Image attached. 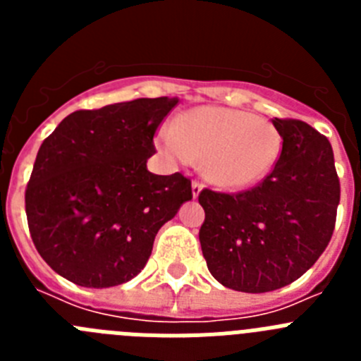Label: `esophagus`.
<instances>
[{
  "instance_id": "34e87169",
  "label": "esophagus",
  "mask_w": 361,
  "mask_h": 361,
  "mask_svg": "<svg viewBox=\"0 0 361 361\" xmlns=\"http://www.w3.org/2000/svg\"><path fill=\"white\" fill-rule=\"evenodd\" d=\"M202 188H204L202 183H199V180H193V184H191V193H193V199H197V197L200 195Z\"/></svg>"
}]
</instances>
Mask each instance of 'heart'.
Here are the masks:
<instances>
[{"mask_svg": "<svg viewBox=\"0 0 361 361\" xmlns=\"http://www.w3.org/2000/svg\"><path fill=\"white\" fill-rule=\"evenodd\" d=\"M157 145L170 159L188 164L202 157V173L222 190H245L262 183L282 152V137L267 121L231 108L199 106L171 128L161 130Z\"/></svg>", "mask_w": 361, "mask_h": 361, "instance_id": "obj_1", "label": "heart"}]
</instances>
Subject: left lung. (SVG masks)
Returning a JSON list of instances; mask_svg holds the SVG:
<instances>
[{
  "label": "left lung",
  "mask_w": 361,
  "mask_h": 361,
  "mask_svg": "<svg viewBox=\"0 0 361 361\" xmlns=\"http://www.w3.org/2000/svg\"><path fill=\"white\" fill-rule=\"evenodd\" d=\"M282 152L258 186L240 193L202 190L199 240L224 288L267 293L304 275L334 231L340 180L327 137L304 121L273 119Z\"/></svg>",
  "instance_id": "1"
}]
</instances>
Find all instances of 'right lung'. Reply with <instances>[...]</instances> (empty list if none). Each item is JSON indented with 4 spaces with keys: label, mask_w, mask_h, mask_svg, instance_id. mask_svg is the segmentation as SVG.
I'll use <instances>...</instances> for the list:
<instances>
[{
    "label": "right lung",
    "mask_w": 361,
    "mask_h": 361,
    "mask_svg": "<svg viewBox=\"0 0 361 361\" xmlns=\"http://www.w3.org/2000/svg\"><path fill=\"white\" fill-rule=\"evenodd\" d=\"M177 97L78 110L37 152L25 191L37 253L81 288H114L141 273L159 229L191 200L183 173L155 175L153 135Z\"/></svg>",
    "instance_id": "add662e5"
}]
</instances>
